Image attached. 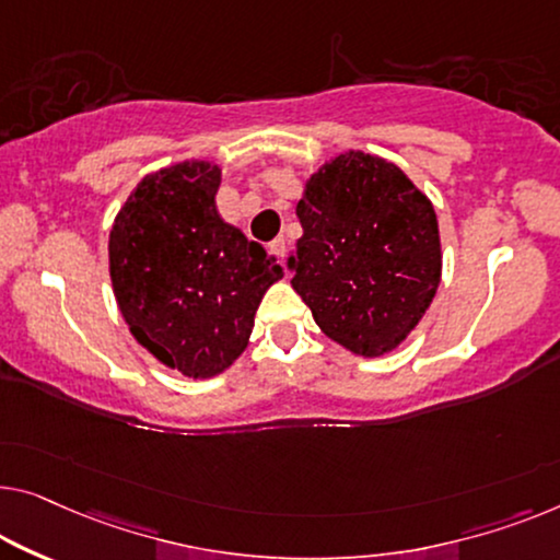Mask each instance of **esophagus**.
Wrapping results in <instances>:
<instances>
[{
	"instance_id": "obj_1",
	"label": "esophagus",
	"mask_w": 560,
	"mask_h": 560,
	"mask_svg": "<svg viewBox=\"0 0 560 560\" xmlns=\"http://www.w3.org/2000/svg\"><path fill=\"white\" fill-rule=\"evenodd\" d=\"M269 252L279 258V261H283L287 258V241L283 238H273L269 244Z\"/></svg>"
}]
</instances>
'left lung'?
Masks as SVG:
<instances>
[{
  "label": "left lung",
  "instance_id": "left-lung-1",
  "mask_svg": "<svg viewBox=\"0 0 560 560\" xmlns=\"http://www.w3.org/2000/svg\"><path fill=\"white\" fill-rule=\"evenodd\" d=\"M296 215L291 287L319 329L357 357L395 352L440 287L432 200L385 158L341 150L308 175Z\"/></svg>",
  "mask_w": 560,
  "mask_h": 560
}]
</instances>
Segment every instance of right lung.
Returning <instances> with one entry per match:
<instances>
[{
    "label": "right lung",
    "mask_w": 560,
    "mask_h": 560,
    "mask_svg": "<svg viewBox=\"0 0 560 560\" xmlns=\"http://www.w3.org/2000/svg\"><path fill=\"white\" fill-rule=\"evenodd\" d=\"M221 165L190 161L148 173L115 215L107 256L125 324L158 362L194 380L244 354L256 308L283 269L221 219Z\"/></svg>",
    "instance_id": "obj_1"
}]
</instances>
